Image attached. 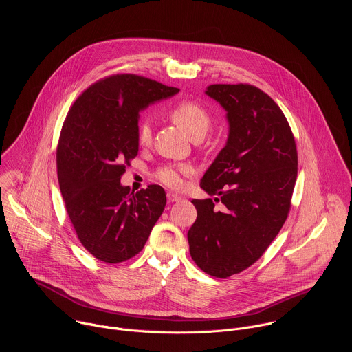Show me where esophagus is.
<instances>
[{"label": "esophagus", "mask_w": 352, "mask_h": 352, "mask_svg": "<svg viewBox=\"0 0 352 352\" xmlns=\"http://www.w3.org/2000/svg\"><path fill=\"white\" fill-rule=\"evenodd\" d=\"M167 200L170 204H174V202H179L181 200V196L177 195V193H173V192H168L167 193Z\"/></svg>", "instance_id": "obj_1"}]
</instances>
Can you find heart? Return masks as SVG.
Here are the masks:
<instances>
[{
  "instance_id": "b5f03b06",
  "label": "heart",
  "mask_w": 352,
  "mask_h": 352,
  "mask_svg": "<svg viewBox=\"0 0 352 352\" xmlns=\"http://www.w3.org/2000/svg\"><path fill=\"white\" fill-rule=\"evenodd\" d=\"M170 117L178 124L193 140H200L212 126V117L209 111L193 100H181L171 110ZM153 138V122L152 120H142L136 128V140L139 144L146 146ZM193 175V168L186 164H166L157 168L155 178L163 185L181 189L185 184L186 177Z\"/></svg>"
}]
</instances>
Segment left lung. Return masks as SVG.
<instances>
[{"mask_svg": "<svg viewBox=\"0 0 352 352\" xmlns=\"http://www.w3.org/2000/svg\"><path fill=\"white\" fill-rule=\"evenodd\" d=\"M206 94L227 111L230 133L200 186L221 197L223 210L214 208L212 197L193 199L197 217L188 242L197 267L227 278L252 266L284 226L298 153L285 116L259 87L210 85Z\"/></svg>", "mask_w": 352, "mask_h": 352, "instance_id": "8db88e82", "label": "left lung"}]
</instances>
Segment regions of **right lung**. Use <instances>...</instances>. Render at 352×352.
Instances as JSON below:
<instances>
[{
	"label": "right lung",
	"mask_w": 352,
	"mask_h": 352,
	"mask_svg": "<svg viewBox=\"0 0 352 352\" xmlns=\"http://www.w3.org/2000/svg\"><path fill=\"white\" fill-rule=\"evenodd\" d=\"M179 89L135 74L90 85L72 104L57 146V173L78 239L96 259L114 265L143 249L167 197L160 185L131 192L120 179L138 156L139 111Z\"/></svg>",
	"instance_id": "add662e5"
}]
</instances>
